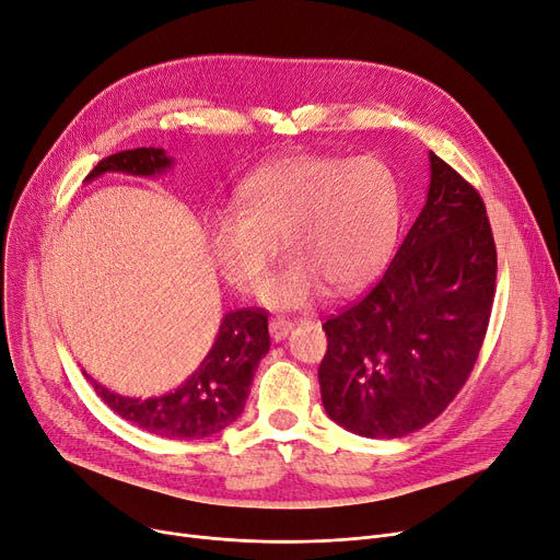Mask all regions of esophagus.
<instances>
[{"instance_id": "1", "label": "esophagus", "mask_w": 560, "mask_h": 560, "mask_svg": "<svg viewBox=\"0 0 560 560\" xmlns=\"http://www.w3.org/2000/svg\"><path fill=\"white\" fill-rule=\"evenodd\" d=\"M290 329H293V323L285 320V318H275V320H270V334H272V338L277 340V343L288 336Z\"/></svg>"}]
</instances>
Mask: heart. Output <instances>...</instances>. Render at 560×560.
Here are the masks:
<instances>
[{
	"instance_id": "b5f03b06",
	"label": "heart",
	"mask_w": 560,
	"mask_h": 560,
	"mask_svg": "<svg viewBox=\"0 0 560 560\" xmlns=\"http://www.w3.org/2000/svg\"><path fill=\"white\" fill-rule=\"evenodd\" d=\"M233 203L206 217V249L231 288L252 293L281 237L290 258L260 285L272 308H304L325 285L348 293L369 281L394 247L402 212L398 176L375 155L267 162L237 185Z\"/></svg>"
}]
</instances>
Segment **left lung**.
Wrapping results in <instances>:
<instances>
[{"mask_svg":"<svg viewBox=\"0 0 560 560\" xmlns=\"http://www.w3.org/2000/svg\"><path fill=\"white\" fill-rule=\"evenodd\" d=\"M497 247L478 191L430 151L425 206L371 293L329 318L318 369L327 417L369 440L434 421L478 359Z\"/></svg>","mask_w":560,"mask_h":560,"instance_id":"1","label":"left lung"}]
</instances>
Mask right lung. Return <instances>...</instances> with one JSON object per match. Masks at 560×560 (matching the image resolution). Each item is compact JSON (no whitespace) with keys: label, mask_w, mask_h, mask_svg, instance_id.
<instances>
[{"label":"right lung","mask_w":560,"mask_h":560,"mask_svg":"<svg viewBox=\"0 0 560 560\" xmlns=\"http://www.w3.org/2000/svg\"><path fill=\"white\" fill-rule=\"evenodd\" d=\"M172 166L174 158H168L164 149L151 145V149L124 151L101 160L84 183L105 174L155 178ZM267 352H270L267 313L260 308H240L224 315L210 352L174 392L153 398H132L109 392L86 371L84 377L107 407L132 425L164 440H201L224 430L242 415L254 373Z\"/></svg>","instance_id":"obj_1"}]
</instances>
